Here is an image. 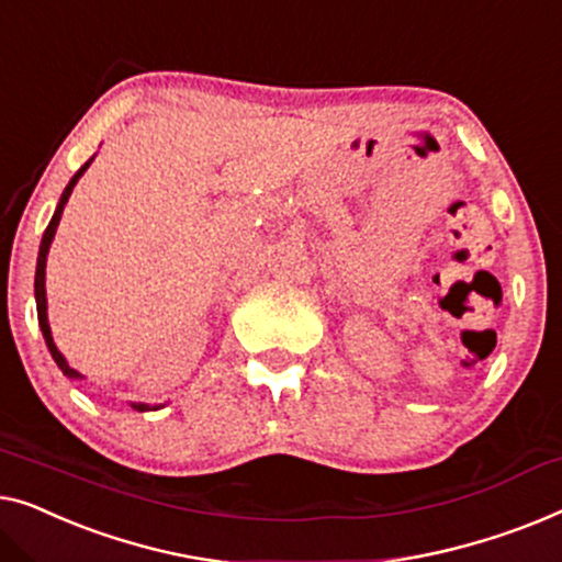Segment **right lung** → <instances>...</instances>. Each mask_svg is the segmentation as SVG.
<instances>
[{
  "label": "right lung",
  "mask_w": 562,
  "mask_h": 562,
  "mask_svg": "<svg viewBox=\"0 0 562 562\" xmlns=\"http://www.w3.org/2000/svg\"><path fill=\"white\" fill-rule=\"evenodd\" d=\"M91 160H93V157H91ZM91 160H89V162H83V168L78 170L74 178H70V183L66 186V191H63V195H60L58 205H55V213H53L50 224H47L45 234H43L41 251H37V270H35V303H37V323H41V330H43V338H45V344H47V351H50V357L55 359V363H58V369H60L63 374H66L68 379H83V376L78 374V371H76L74 367H70V363L66 361V357H63V353L58 351V346H55V341H53V334H50V323H47V297H45V262H47V249H50V244H53L55 228H58V224H60L63 209H66V203H68V199H70V193H74V188H76V183H78V178L83 176L86 168H89V165H91ZM132 407H134V409H139V413H147V409H160L162 405H142V402H132Z\"/></svg>",
  "instance_id": "1"
}]
</instances>
